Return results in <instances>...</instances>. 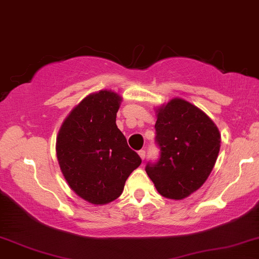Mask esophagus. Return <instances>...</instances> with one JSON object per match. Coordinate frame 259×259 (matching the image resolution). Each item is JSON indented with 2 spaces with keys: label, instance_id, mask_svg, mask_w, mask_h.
Instances as JSON below:
<instances>
[{
  "label": "esophagus",
  "instance_id": "obj_1",
  "mask_svg": "<svg viewBox=\"0 0 259 259\" xmlns=\"http://www.w3.org/2000/svg\"><path fill=\"white\" fill-rule=\"evenodd\" d=\"M139 155H140V157L142 158V160H144V157H146V151H144V150H140V151H139Z\"/></svg>",
  "mask_w": 259,
  "mask_h": 259
}]
</instances>
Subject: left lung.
Instances as JSON below:
<instances>
[{
	"mask_svg": "<svg viewBox=\"0 0 259 259\" xmlns=\"http://www.w3.org/2000/svg\"><path fill=\"white\" fill-rule=\"evenodd\" d=\"M156 142L161 156L146 171L162 196L187 198L201 187L214 167L220 133L214 122L192 103L173 98L156 109Z\"/></svg>",
	"mask_w": 259,
	"mask_h": 259,
	"instance_id": "obj_1",
	"label": "left lung"
}]
</instances>
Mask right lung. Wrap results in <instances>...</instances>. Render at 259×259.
<instances>
[{"label": "right lung", "instance_id": "add662e5", "mask_svg": "<svg viewBox=\"0 0 259 259\" xmlns=\"http://www.w3.org/2000/svg\"><path fill=\"white\" fill-rule=\"evenodd\" d=\"M122 97L111 90L90 94L70 112L57 136V158L78 196L105 205L122 194L141 157L116 125Z\"/></svg>", "mask_w": 259, "mask_h": 259}]
</instances>
